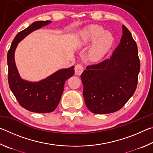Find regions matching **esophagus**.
I'll use <instances>...</instances> for the list:
<instances>
[{"instance_id": "obj_1", "label": "esophagus", "mask_w": 153, "mask_h": 153, "mask_svg": "<svg viewBox=\"0 0 153 153\" xmlns=\"http://www.w3.org/2000/svg\"><path fill=\"white\" fill-rule=\"evenodd\" d=\"M84 71V67L81 64H77L75 66V72L77 75H81V74Z\"/></svg>"}]
</instances>
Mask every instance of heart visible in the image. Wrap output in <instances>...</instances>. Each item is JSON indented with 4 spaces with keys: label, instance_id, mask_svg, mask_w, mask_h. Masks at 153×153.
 Instances as JSON below:
<instances>
[{
    "label": "heart",
    "instance_id": "b5f03b06",
    "mask_svg": "<svg viewBox=\"0 0 153 153\" xmlns=\"http://www.w3.org/2000/svg\"><path fill=\"white\" fill-rule=\"evenodd\" d=\"M81 42L83 45L93 42L90 48L88 56L92 60H98L105 56L113 42L111 33L106 32L104 28L94 25L85 29L82 32Z\"/></svg>",
    "mask_w": 153,
    "mask_h": 153
}]
</instances>
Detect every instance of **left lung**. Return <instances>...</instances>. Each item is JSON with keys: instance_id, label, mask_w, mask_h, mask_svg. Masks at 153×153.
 <instances>
[{"instance_id": "obj_1", "label": "left lung", "mask_w": 153, "mask_h": 153, "mask_svg": "<svg viewBox=\"0 0 153 153\" xmlns=\"http://www.w3.org/2000/svg\"><path fill=\"white\" fill-rule=\"evenodd\" d=\"M140 69L138 46L123 25L121 42L110 58L88 65L81 75L88 108L96 114L121 109L135 92Z\"/></svg>"}]
</instances>
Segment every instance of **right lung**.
Returning a JSON list of instances; mask_svg holds the SVG:
<instances>
[{
    "mask_svg": "<svg viewBox=\"0 0 153 153\" xmlns=\"http://www.w3.org/2000/svg\"><path fill=\"white\" fill-rule=\"evenodd\" d=\"M51 22V21H38L21 31L13 40L7 53L10 89L22 107L34 113L53 112L60 101L65 82L74 75V66H72L70 68L61 69L37 83L28 82L20 78L14 59L15 50L18 42L33 30L39 29Z\"/></svg>",
    "mask_w": 153,
    "mask_h": 153,
    "instance_id": "right-lung-1",
    "label": "right lung"
}]
</instances>
